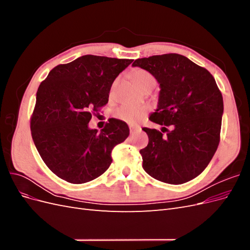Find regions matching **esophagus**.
<instances>
[{"label":"esophagus","instance_id":"esophagus-1","mask_svg":"<svg viewBox=\"0 0 250 250\" xmlns=\"http://www.w3.org/2000/svg\"><path fill=\"white\" fill-rule=\"evenodd\" d=\"M140 129H141V127H140V126H133V125H130V126H129V130H130V133H133L134 131L140 130Z\"/></svg>","mask_w":250,"mask_h":250}]
</instances>
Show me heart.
<instances>
[{
    "instance_id": "obj_1",
    "label": "heart",
    "mask_w": 250,
    "mask_h": 250,
    "mask_svg": "<svg viewBox=\"0 0 250 250\" xmlns=\"http://www.w3.org/2000/svg\"><path fill=\"white\" fill-rule=\"evenodd\" d=\"M132 79L135 84H137L141 89L145 88L150 85L155 86V77L150 72L138 69L132 73ZM147 108L142 106H135V105L126 104L121 106L115 111V117L121 121L128 124H137L140 121L146 116Z\"/></svg>"
}]
</instances>
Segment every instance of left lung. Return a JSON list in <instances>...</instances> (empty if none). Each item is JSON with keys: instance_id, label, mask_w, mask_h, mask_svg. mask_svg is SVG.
<instances>
[{"instance_id": "left-lung-1", "label": "left lung", "mask_w": 250, "mask_h": 250, "mask_svg": "<svg viewBox=\"0 0 250 250\" xmlns=\"http://www.w3.org/2000/svg\"><path fill=\"white\" fill-rule=\"evenodd\" d=\"M132 65L150 72L160 83L158 106L149 119L167 132L143 128L149 138L140 151L143 169L170 185L197 177L220 142L223 98L213 75L176 53L140 58ZM169 125L170 131L165 128Z\"/></svg>"}]
</instances>
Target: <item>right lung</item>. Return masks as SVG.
Masks as SVG:
<instances>
[{
	"label": "right lung",
	"instance_id": "obj_1",
	"mask_svg": "<svg viewBox=\"0 0 250 250\" xmlns=\"http://www.w3.org/2000/svg\"><path fill=\"white\" fill-rule=\"evenodd\" d=\"M132 62L84 55L58 64L41 83L30 128L43 163L59 178L85 184L109 168L111 151L128 138L129 128L110 119L98 132L88 122L107 104L112 82Z\"/></svg>",
	"mask_w": 250,
	"mask_h": 250
}]
</instances>
